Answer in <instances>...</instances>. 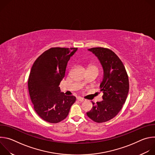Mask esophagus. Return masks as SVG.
<instances>
[{
	"label": "esophagus",
	"mask_w": 155,
	"mask_h": 155,
	"mask_svg": "<svg viewBox=\"0 0 155 155\" xmlns=\"http://www.w3.org/2000/svg\"><path fill=\"white\" fill-rule=\"evenodd\" d=\"M77 100L79 101H80V102H84V101H86L84 99H83V97H77Z\"/></svg>",
	"instance_id": "1"
}]
</instances>
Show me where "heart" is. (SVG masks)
<instances>
[{"label": "heart", "instance_id": "b5f03b06", "mask_svg": "<svg viewBox=\"0 0 155 155\" xmlns=\"http://www.w3.org/2000/svg\"><path fill=\"white\" fill-rule=\"evenodd\" d=\"M87 69H97V68L96 65H90L89 66H88Z\"/></svg>", "mask_w": 155, "mask_h": 155}]
</instances>
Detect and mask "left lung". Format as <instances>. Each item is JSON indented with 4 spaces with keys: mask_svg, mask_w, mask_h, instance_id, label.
I'll list each match as a JSON object with an SVG mask.
<instances>
[{
    "mask_svg": "<svg viewBox=\"0 0 155 155\" xmlns=\"http://www.w3.org/2000/svg\"><path fill=\"white\" fill-rule=\"evenodd\" d=\"M88 50L97 56L103 68L100 88L104 94L103 101L92 102L93 108L86 114L96 123H104L117 116L125 103L129 87L128 76L122 61L112 50L102 47Z\"/></svg>",
    "mask_w": 155,
    "mask_h": 155,
    "instance_id": "obj_1",
    "label": "left lung"
}]
</instances>
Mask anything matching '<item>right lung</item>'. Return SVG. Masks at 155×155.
Instances as JSON below:
<instances>
[{
  "label": "right lung",
  "mask_w": 155,
  "mask_h": 155,
  "mask_svg": "<svg viewBox=\"0 0 155 155\" xmlns=\"http://www.w3.org/2000/svg\"><path fill=\"white\" fill-rule=\"evenodd\" d=\"M77 48H51L34 62L28 80V89L34 108L43 120L57 123L68 117L76 101L65 96L59 86L65 76L68 62Z\"/></svg>",
  "instance_id": "obj_1"
}]
</instances>
